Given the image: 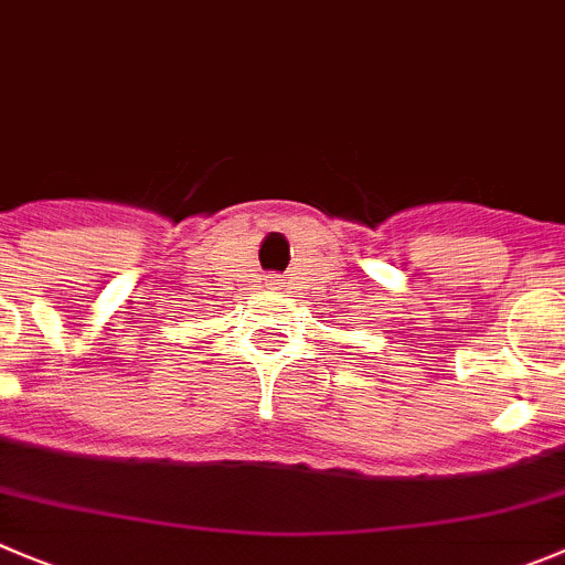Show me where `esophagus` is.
I'll use <instances>...</instances> for the list:
<instances>
[{
	"instance_id": "esophagus-1",
	"label": "esophagus",
	"mask_w": 565,
	"mask_h": 565,
	"mask_svg": "<svg viewBox=\"0 0 565 565\" xmlns=\"http://www.w3.org/2000/svg\"><path fill=\"white\" fill-rule=\"evenodd\" d=\"M281 284H284V278H278V276H270V287H278V289H281Z\"/></svg>"
}]
</instances>
